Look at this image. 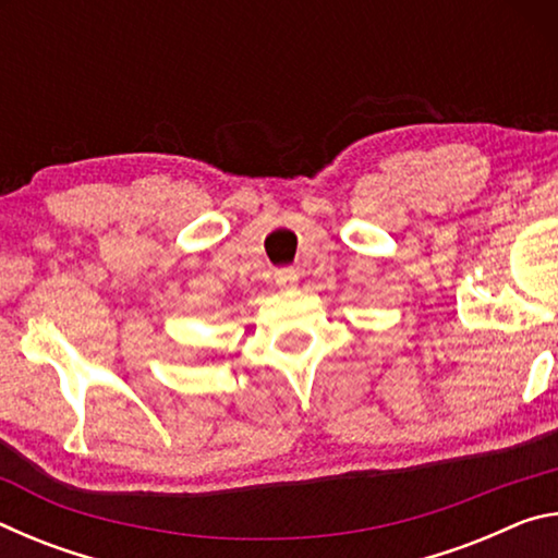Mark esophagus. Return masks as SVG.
Segmentation results:
<instances>
[{
    "label": "esophagus",
    "instance_id": "esophagus-1",
    "mask_svg": "<svg viewBox=\"0 0 558 558\" xmlns=\"http://www.w3.org/2000/svg\"><path fill=\"white\" fill-rule=\"evenodd\" d=\"M276 282L280 288H292L298 282V272L292 268H282L276 272Z\"/></svg>",
    "mask_w": 558,
    "mask_h": 558
}]
</instances>
